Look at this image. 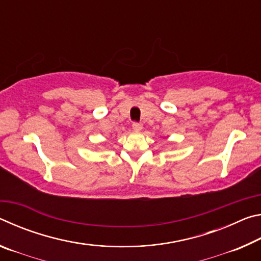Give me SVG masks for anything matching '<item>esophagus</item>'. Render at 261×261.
Segmentation results:
<instances>
[{
	"label": "esophagus",
	"mask_w": 261,
	"mask_h": 261,
	"mask_svg": "<svg viewBox=\"0 0 261 261\" xmlns=\"http://www.w3.org/2000/svg\"><path fill=\"white\" fill-rule=\"evenodd\" d=\"M132 129H134L136 132H139L141 129H143V124H140V123L135 122L134 124H132Z\"/></svg>",
	"instance_id": "1"
}]
</instances>
